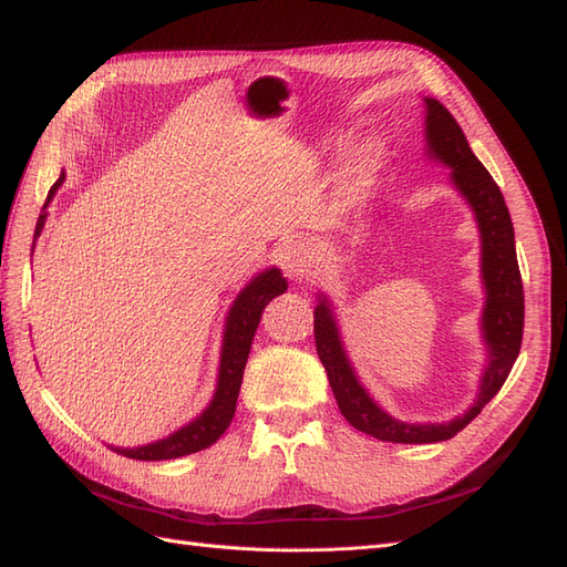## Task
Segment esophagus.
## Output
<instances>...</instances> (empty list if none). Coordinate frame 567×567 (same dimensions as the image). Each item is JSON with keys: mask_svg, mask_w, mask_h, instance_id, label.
Segmentation results:
<instances>
[{"mask_svg": "<svg viewBox=\"0 0 567 567\" xmlns=\"http://www.w3.org/2000/svg\"><path fill=\"white\" fill-rule=\"evenodd\" d=\"M281 262H284V269H286V277L298 281V279L307 277V271L315 267V250L307 246L305 241L290 238L288 244H284Z\"/></svg>", "mask_w": 567, "mask_h": 567, "instance_id": "obj_1", "label": "esophagus"}]
</instances>
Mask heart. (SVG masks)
I'll use <instances>...</instances> for the list:
<instances>
[{
    "label": "heart",
    "mask_w": 567,
    "mask_h": 567,
    "mask_svg": "<svg viewBox=\"0 0 567 567\" xmlns=\"http://www.w3.org/2000/svg\"><path fill=\"white\" fill-rule=\"evenodd\" d=\"M379 156H381V148L375 146V144H369L367 148H364V153H362V158H359V173H367L369 167H373V163L379 161Z\"/></svg>",
    "instance_id": "obj_1"
}]
</instances>
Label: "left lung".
Returning <instances> with one entry per match:
<instances>
[{
	"mask_svg": "<svg viewBox=\"0 0 567 567\" xmlns=\"http://www.w3.org/2000/svg\"><path fill=\"white\" fill-rule=\"evenodd\" d=\"M425 142L427 156L452 167V182L471 205L480 229V241H483V265L480 267H483L487 296L483 307V338L487 342L489 359L483 379H480V392L473 406L450 423H406L392 419L359 383L346 348H342L331 302L319 296V305L315 307L317 354L326 375H329L340 414L357 431L375 440L400 444L442 442L463 431L508 379L520 352L525 321L516 236H513V221L504 196L485 165L475 158L466 134L461 132L452 113L437 99H425Z\"/></svg>",
	"mask_w": 567,
	"mask_h": 567,
	"instance_id": "obj_1",
	"label": "left lung"
}]
</instances>
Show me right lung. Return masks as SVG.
<instances>
[{
  "mask_svg": "<svg viewBox=\"0 0 567 567\" xmlns=\"http://www.w3.org/2000/svg\"><path fill=\"white\" fill-rule=\"evenodd\" d=\"M63 179L65 175L61 173L59 182L49 188L44 208L49 205V200L54 198L56 188L63 184ZM44 208L38 217L35 238L42 234V227H44V219H47ZM286 288H288V281L281 277V271L277 267H271V269H265L262 274H257V277L234 300L225 323V340H221L217 390L213 394V402L200 416L179 427L177 433L167 435L158 442L144 444V447H134V450L111 447V450L117 452L120 456L136 458V461H165V458H179L186 454L208 450L210 444H215L221 435H225V431L234 419L238 390H241L244 369L248 362L257 323H260L262 310L269 305V300L286 293Z\"/></svg>",
  "mask_w": 567,
  "mask_h": 567,
  "instance_id": "obj_1",
  "label": "right lung"
}]
</instances>
